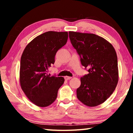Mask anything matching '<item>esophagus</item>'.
Instances as JSON below:
<instances>
[{"instance_id":"1","label":"esophagus","mask_w":133,"mask_h":133,"mask_svg":"<svg viewBox=\"0 0 133 133\" xmlns=\"http://www.w3.org/2000/svg\"><path fill=\"white\" fill-rule=\"evenodd\" d=\"M71 78H72L71 77H69V76H65V77H64L65 80H68L71 79Z\"/></svg>"}]
</instances>
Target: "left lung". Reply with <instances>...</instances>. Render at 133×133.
Segmentation results:
<instances>
[{
    "mask_svg": "<svg viewBox=\"0 0 133 133\" xmlns=\"http://www.w3.org/2000/svg\"><path fill=\"white\" fill-rule=\"evenodd\" d=\"M69 38L89 74L80 78L77 97L83 104L95 107L104 103L118 81L117 57L110 42L93 33L70 31Z\"/></svg>",
    "mask_w": 133,
    "mask_h": 133,
    "instance_id": "8db88e82",
    "label": "left lung"
}]
</instances>
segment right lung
Returning a JSON list of instances; mask_svg holds the SVG:
<instances>
[{
  "instance_id": "1",
  "label": "right lung",
  "mask_w": 133,
  "mask_h": 133,
  "mask_svg": "<svg viewBox=\"0 0 133 133\" xmlns=\"http://www.w3.org/2000/svg\"><path fill=\"white\" fill-rule=\"evenodd\" d=\"M67 31H49L36 37L24 49L21 60L20 85L30 102L44 107L55 102L64 83L63 77L50 76L48 68L55 63L57 51L66 44Z\"/></svg>"
}]
</instances>
